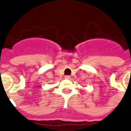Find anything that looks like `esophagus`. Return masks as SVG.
Returning a JSON list of instances; mask_svg holds the SVG:
<instances>
[{"label": "esophagus", "mask_w": 131, "mask_h": 131, "mask_svg": "<svg viewBox=\"0 0 131 131\" xmlns=\"http://www.w3.org/2000/svg\"><path fill=\"white\" fill-rule=\"evenodd\" d=\"M64 78H65L66 80H70V79H71V77H70L69 75H66L65 77H64Z\"/></svg>", "instance_id": "esophagus-1"}]
</instances>
